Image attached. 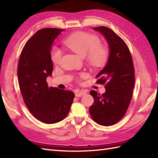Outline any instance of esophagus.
I'll list each match as a JSON object with an SVG mask.
<instances>
[{
    "instance_id": "obj_1",
    "label": "esophagus",
    "mask_w": 158,
    "mask_h": 158,
    "mask_svg": "<svg viewBox=\"0 0 158 158\" xmlns=\"http://www.w3.org/2000/svg\"><path fill=\"white\" fill-rule=\"evenodd\" d=\"M86 92L83 90H79V89H76L75 91V94L76 97H81L83 95H85Z\"/></svg>"
}]
</instances>
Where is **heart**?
<instances>
[{
	"label": "heart",
	"instance_id": "b5f03b06",
	"mask_svg": "<svg viewBox=\"0 0 158 158\" xmlns=\"http://www.w3.org/2000/svg\"><path fill=\"white\" fill-rule=\"evenodd\" d=\"M64 44L81 58L88 57L89 61L94 66H100L105 62L108 56V50L100 46L98 36L89 33L79 32L67 37ZM62 51L54 47L52 51V60L54 64H58L61 60Z\"/></svg>",
	"mask_w": 158,
	"mask_h": 158
}]
</instances>
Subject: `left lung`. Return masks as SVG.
I'll list each match as a JSON object with an SVG mask.
<instances>
[{"instance_id":"1","label":"left lung","mask_w":158,"mask_h":158,"mask_svg":"<svg viewBox=\"0 0 158 158\" xmlns=\"http://www.w3.org/2000/svg\"><path fill=\"white\" fill-rule=\"evenodd\" d=\"M93 30L106 40L109 56L105 66L96 77L98 78L96 83L105 84L106 91L102 94L90 91L94 101L89 110L96 123L109 126L122 119L128 108L135 85V70L129 49L122 38L105 26Z\"/></svg>"}]
</instances>
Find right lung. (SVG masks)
Instances as JSON below:
<instances>
[{
	"instance_id": "add662e5",
	"label": "right lung",
	"mask_w": 158,
	"mask_h": 158,
	"mask_svg": "<svg viewBox=\"0 0 158 158\" xmlns=\"http://www.w3.org/2000/svg\"><path fill=\"white\" fill-rule=\"evenodd\" d=\"M64 30H39L26 42L19 57L18 77L26 106L41 122H59L68 115L75 94L69 90L49 88L46 79L52 76L51 49L54 40Z\"/></svg>"
}]
</instances>
